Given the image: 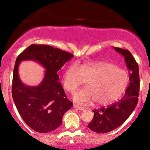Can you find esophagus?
Here are the masks:
<instances>
[{
	"label": "esophagus",
	"mask_w": 150,
	"mask_h": 150,
	"mask_svg": "<svg viewBox=\"0 0 150 150\" xmlns=\"http://www.w3.org/2000/svg\"><path fill=\"white\" fill-rule=\"evenodd\" d=\"M73 108H75V109L80 110V111H83V110L85 109L83 107H81V106H77V105H75V104L73 105Z\"/></svg>",
	"instance_id": "obj_1"
}]
</instances>
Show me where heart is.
I'll return each mask as SVG.
<instances>
[{
    "instance_id": "b5f03b06",
    "label": "heart",
    "mask_w": 150,
    "mask_h": 150,
    "mask_svg": "<svg viewBox=\"0 0 150 150\" xmlns=\"http://www.w3.org/2000/svg\"><path fill=\"white\" fill-rule=\"evenodd\" d=\"M87 87L73 95L75 102L87 105L94 100L99 105H106L118 99L125 92L129 82V75L125 70L106 62L70 65L63 77V87L73 93L85 83Z\"/></svg>"
}]
</instances>
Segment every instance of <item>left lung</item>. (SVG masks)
Listing matches in <instances>:
<instances>
[{"label": "left lung", "mask_w": 150, "mask_h": 150, "mask_svg": "<svg viewBox=\"0 0 150 150\" xmlns=\"http://www.w3.org/2000/svg\"><path fill=\"white\" fill-rule=\"evenodd\" d=\"M114 49L124 56L125 64L129 70L130 82L124 96L118 102L92 111L94 113V118L88 124V128L98 133H106L118 128L128 119L138 101L140 89L138 65L128 50L117 47H114Z\"/></svg>", "instance_id": "8db88e82"}]
</instances>
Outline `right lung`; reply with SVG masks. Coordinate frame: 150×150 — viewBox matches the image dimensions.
Returning a JSON list of instances; mask_svg holds the SVG:
<instances>
[{
  "instance_id": "add662e5",
  "label": "right lung",
  "mask_w": 150,
  "mask_h": 150,
  "mask_svg": "<svg viewBox=\"0 0 150 150\" xmlns=\"http://www.w3.org/2000/svg\"><path fill=\"white\" fill-rule=\"evenodd\" d=\"M73 57L71 53L48 45L32 44L17 58L13 70L12 96L22 118L34 131L46 133L58 128L62 118L73 106L68 99L58 71ZM37 62L45 69L38 86H26L20 80L18 68L21 61Z\"/></svg>"
}]
</instances>
